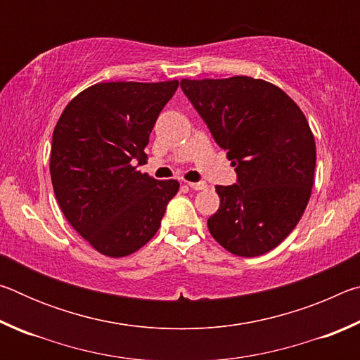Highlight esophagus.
<instances>
[{"label": "esophagus", "mask_w": 360, "mask_h": 360, "mask_svg": "<svg viewBox=\"0 0 360 360\" xmlns=\"http://www.w3.org/2000/svg\"><path fill=\"white\" fill-rule=\"evenodd\" d=\"M187 186L193 188V191H205V188L208 187L205 182H187Z\"/></svg>", "instance_id": "34e87169"}]
</instances>
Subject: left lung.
I'll return each mask as SVG.
<instances>
[{"instance_id":"1","label":"left lung","mask_w":360,"mask_h":360,"mask_svg":"<svg viewBox=\"0 0 360 360\" xmlns=\"http://www.w3.org/2000/svg\"><path fill=\"white\" fill-rule=\"evenodd\" d=\"M181 89L236 172L235 184L216 186L221 206L208 219L210 233L241 257L271 251L311 195L316 144L307 117L262 79H182Z\"/></svg>"}]
</instances>
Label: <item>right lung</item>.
<instances>
[{
  "label": "right lung",
  "mask_w": 360,
  "mask_h": 360,
  "mask_svg": "<svg viewBox=\"0 0 360 360\" xmlns=\"http://www.w3.org/2000/svg\"><path fill=\"white\" fill-rule=\"evenodd\" d=\"M178 81L103 82L72 98L52 135L51 178L65 217L108 257L144 246L179 191L133 167Z\"/></svg>",
  "instance_id": "add662e5"
}]
</instances>
